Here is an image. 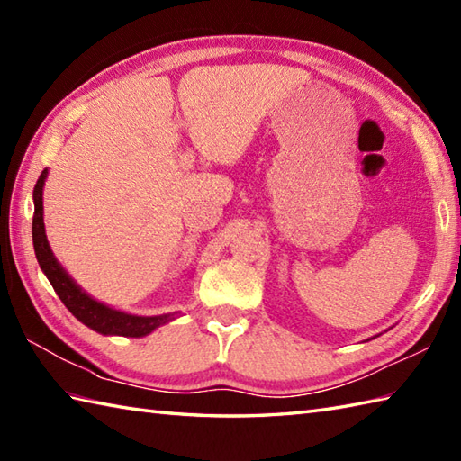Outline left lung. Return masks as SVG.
I'll use <instances>...</instances> for the list:
<instances>
[{"instance_id": "left-lung-1", "label": "left lung", "mask_w": 461, "mask_h": 461, "mask_svg": "<svg viewBox=\"0 0 461 461\" xmlns=\"http://www.w3.org/2000/svg\"><path fill=\"white\" fill-rule=\"evenodd\" d=\"M368 340H370V339H368Z\"/></svg>"}]
</instances>
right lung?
I'll return each instance as SVG.
<instances>
[{
	"label": "right lung",
	"instance_id": "add662e5",
	"mask_svg": "<svg viewBox=\"0 0 461 461\" xmlns=\"http://www.w3.org/2000/svg\"><path fill=\"white\" fill-rule=\"evenodd\" d=\"M49 170L45 168L39 176V180L33 188V249L35 258L39 261V267L45 273V277L51 283L59 299L63 305L73 312L75 319H79L83 325L101 332L104 337H132L140 339L150 335L152 330L166 325V322L174 321L180 312H166V315H132V312L119 311L114 307L104 305V303L93 299L77 281L68 276L61 263L53 256L51 246H49L45 236V223H43V185L47 180Z\"/></svg>",
	"mask_w": 461,
	"mask_h": 461
}]
</instances>
